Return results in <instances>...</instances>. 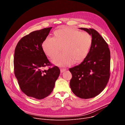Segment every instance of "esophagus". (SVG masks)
<instances>
[{"instance_id":"esophagus-1","label":"esophagus","mask_w":125,"mask_h":125,"mask_svg":"<svg viewBox=\"0 0 125 125\" xmlns=\"http://www.w3.org/2000/svg\"><path fill=\"white\" fill-rule=\"evenodd\" d=\"M67 70V69H65V68H61L60 69V72L61 73H63L64 72H65V71Z\"/></svg>"}]
</instances>
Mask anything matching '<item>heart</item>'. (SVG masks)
<instances>
[{
  "instance_id": "obj_1",
  "label": "heart",
  "mask_w": 125,
  "mask_h": 125,
  "mask_svg": "<svg viewBox=\"0 0 125 125\" xmlns=\"http://www.w3.org/2000/svg\"><path fill=\"white\" fill-rule=\"evenodd\" d=\"M55 38L47 37L42 43L45 54L54 59L61 51L62 54L53 60L55 64L68 66L75 63H81L86 57L93 43L92 35L87 32L65 28L56 30Z\"/></svg>"
}]
</instances>
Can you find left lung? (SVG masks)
Here are the masks:
<instances>
[{"label": "left lung", "mask_w": 125, "mask_h": 125, "mask_svg": "<svg viewBox=\"0 0 125 125\" xmlns=\"http://www.w3.org/2000/svg\"><path fill=\"white\" fill-rule=\"evenodd\" d=\"M80 29L92 35L93 43L83 62L69 69L72 75L70 85L77 96L88 99L98 95L109 81L110 52L108 44L96 30L82 28Z\"/></svg>", "instance_id": "8db88e82"}]
</instances>
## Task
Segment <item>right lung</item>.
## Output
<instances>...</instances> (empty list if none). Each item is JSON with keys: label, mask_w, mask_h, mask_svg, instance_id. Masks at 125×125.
Wrapping results in <instances>:
<instances>
[{"label": "right lung", "mask_w": 125, "mask_h": 125, "mask_svg": "<svg viewBox=\"0 0 125 125\" xmlns=\"http://www.w3.org/2000/svg\"><path fill=\"white\" fill-rule=\"evenodd\" d=\"M52 27L32 31L17 43L14 52V71L21 91L27 96L42 99L53 91L60 71L51 66L42 44Z\"/></svg>", "instance_id": "obj_1"}]
</instances>
